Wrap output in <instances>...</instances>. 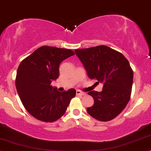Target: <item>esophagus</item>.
Segmentation results:
<instances>
[{"label": "esophagus", "instance_id": "esophagus-1", "mask_svg": "<svg viewBox=\"0 0 151 151\" xmlns=\"http://www.w3.org/2000/svg\"><path fill=\"white\" fill-rule=\"evenodd\" d=\"M76 94H77V95L84 96V95H86V93L81 92V91H80V90H77L76 91Z\"/></svg>", "mask_w": 151, "mask_h": 151}]
</instances>
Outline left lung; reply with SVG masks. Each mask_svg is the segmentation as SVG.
<instances>
[{
	"mask_svg": "<svg viewBox=\"0 0 151 151\" xmlns=\"http://www.w3.org/2000/svg\"><path fill=\"white\" fill-rule=\"evenodd\" d=\"M90 79L103 84L101 92H88L94 102L87 113L99 121H109L118 116L129 101L133 70L124 56L107 46L99 45L75 50Z\"/></svg>",
	"mask_w": 151,
	"mask_h": 151,
	"instance_id": "left-lung-1",
	"label": "left lung"
}]
</instances>
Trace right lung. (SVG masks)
Returning <instances> with one entry per match:
<instances>
[{"instance_id":"1","label":"right lung","mask_w":151,"mask_h":151,"mask_svg":"<svg viewBox=\"0 0 151 151\" xmlns=\"http://www.w3.org/2000/svg\"><path fill=\"white\" fill-rule=\"evenodd\" d=\"M74 55L70 50L42 46L20 63L17 91L24 108L35 118L51 122L66 112L76 90L60 92L51 83L58 78L61 61Z\"/></svg>"}]
</instances>
